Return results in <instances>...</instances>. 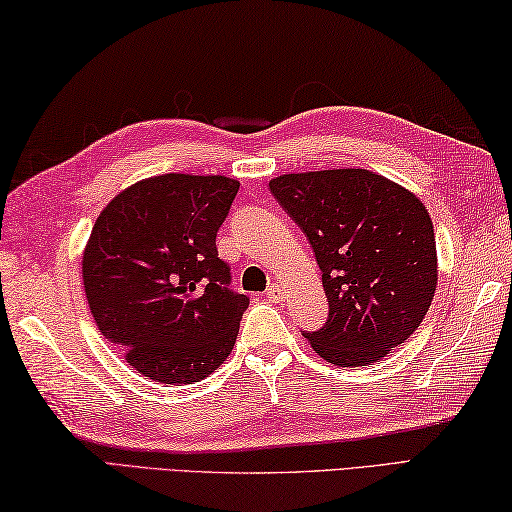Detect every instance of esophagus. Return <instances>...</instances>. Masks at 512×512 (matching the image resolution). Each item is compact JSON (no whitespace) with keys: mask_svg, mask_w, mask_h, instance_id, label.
<instances>
[{"mask_svg":"<svg viewBox=\"0 0 512 512\" xmlns=\"http://www.w3.org/2000/svg\"><path fill=\"white\" fill-rule=\"evenodd\" d=\"M267 299H270L272 303H281L285 299V292L279 283H272L270 288H267Z\"/></svg>","mask_w":512,"mask_h":512,"instance_id":"1","label":"esophagus"}]
</instances>
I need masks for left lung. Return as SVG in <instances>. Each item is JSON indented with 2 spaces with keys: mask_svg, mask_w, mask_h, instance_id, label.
<instances>
[{
  "mask_svg": "<svg viewBox=\"0 0 512 512\" xmlns=\"http://www.w3.org/2000/svg\"><path fill=\"white\" fill-rule=\"evenodd\" d=\"M270 191L310 240L328 319L303 330L335 366H369L416 333L432 306L438 265L425 204L364 168L281 175Z\"/></svg>",
  "mask_w": 512,
  "mask_h": 512,
  "instance_id": "obj_1",
  "label": "left lung"
}]
</instances>
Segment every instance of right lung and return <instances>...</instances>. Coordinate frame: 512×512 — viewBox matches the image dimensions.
<instances>
[{
    "label": "right lung",
    "instance_id": "add662e5",
    "mask_svg": "<svg viewBox=\"0 0 512 512\" xmlns=\"http://www.w3.org/2000/svg\"><path fill=\"white\" fill-rule=\"evenodd\" d=\"M238 186L224 175L148 177L96 218L83 254L89 310L143 378L200 382L236 344L249 299L229 290L215 236Z\"/></svg>",
    "mask_w": 512,
    "mask_h": 512
}]
</instances>
